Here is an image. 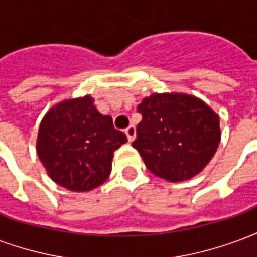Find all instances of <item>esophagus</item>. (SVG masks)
I'll return each mask as SVG.
<instances>
[{"label": "esophagus", "instance_id": "esophagus-1", "mask_svg": "<svg viewBox=\"0 0 257 257\" xmlns=\"http://www.w3.org/2000/svg\"><path fill=\"white\" fill-rule=\"evenodd\" d=\"M125 134H126V138H128L129 142H134L135 136H136V128H135V125H129L128 128L125 129Z\"/></svg>", "mask_w": 257, "mask_h": 257}]
</instances>
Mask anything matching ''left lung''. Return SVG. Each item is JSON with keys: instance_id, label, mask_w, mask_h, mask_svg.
Segmentation results:
<instances>
[{"instance_id": "left-lung-1", "label": "left lung", "mask_w": 257, "mask_h": 257, "mask_svg": "<svg viewBox=\"0 0 257 257\" xmlns=\"http://www.w3.org/2000/svg\"><path fill=\"white\" fill-rule=\"evenodd\" d=\"M142 121L132 143L146 167L168 182H183L204 169L220 143L219 115L198 97L154 93L138 106Z\"/></svg>"}]
</instances>
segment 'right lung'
Here are the masks:
<instances>
[{"instance_id":"right-lung-1","label":"right lung","mask_w":257,"mask_h":257,"mask_svg":"<svg viewBox=\"0 0 257 257\" xmlns=\"http://www.w3.org/2000/svg\"><path fill=\"white\" fill-rule=\"evenodd\" d=\"M126 140L112 118L100 114L93 99L84 96L59 103L42 118L37 154L55 183L89 191L110 176L114 151Z\"/></svg>"}]
</instances>
